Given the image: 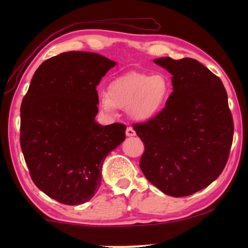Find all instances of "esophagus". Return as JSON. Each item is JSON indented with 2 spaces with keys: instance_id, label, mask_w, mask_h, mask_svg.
Masks as SVG:
<instances>
[{
  "instance_id": "esophagus-1",
  "label": "esophagus",
  "mask_w": 248,
  "mask_h": 248,
  "mask_svg": "<svg viewBox=\"0 0 248 248\" xmlns=\"http://www.w3.org/2000/svg\"><path fill=\"white\" fill-rule=\"evenodd\" d=\"M125 134H127L128 137H133L136 136V131H134L131 127H128L127 130H125Z\"/></svg>"
}]
</instances>
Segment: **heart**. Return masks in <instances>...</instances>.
<instances>
[{
    "instance_id": "heart-1",
    "label": "heart",
    "mask_w": 248,
    "mask_h": 248,
    "mask_svg": "<svg viewBox=\"0 0 248 248\" xmlns=\"http://www.w3.org/2000/svg\"><path fill=\"white\" fill-rule=\"evenodd\" d=\"M170 89L164 74L128 73L109 84L107 94L100 95V105L106 111H112L115 107L127 108L133 118L145 120L163 107Z\"/></svg>"
}]
</instances>
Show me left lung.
Returning <instances> with one entry per match:
<instances>
[{"label": "left lung", "mask_w": 248, "mask_h": 248, "mask_svg": "<svg viewBox=\"0 0 248 248\" xmlns=\"http://www.w3.org/2000/svg\"><path fill=\"white\" fill-rule=\"evenodd\" d=\"M154 63L173 75L165 107L133 129L144 143L140 169L164 194L185 197L219 177L229 159L234 124L219 77L195 59Z\"/></svg>", "instance_id": "left-lung-1"}]
</instances>
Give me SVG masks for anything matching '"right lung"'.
<instances>
[{"label": "right lung", "instance_id": "right-lung-1", "mask_svg": "<svg viewBox=\"0 0 248 248\" xmlns=\"http://www.w3.org/2000/svg\"><path fill=\"white\" fill-rule=\"evenodd\" d=\"M115 61L70 51L43 63L20 107V148L33 184L58 202L93 198L109 152L125 138V125L98 124L96 86Z\"/></svg>", "mask_w": 248, "mask_h": 248}]
</instances>
